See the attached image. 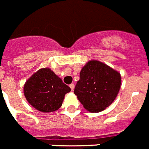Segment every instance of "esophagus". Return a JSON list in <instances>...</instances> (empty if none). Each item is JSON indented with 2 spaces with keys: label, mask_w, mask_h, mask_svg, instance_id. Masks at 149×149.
I'll return each mask as SVG.
<instances>
[{
  "label": "esophagus",
  "mask_w": 149,
  "mask_h": 149,
  "mask_svg": "<svg viewBox=\"0 0 149 149\" xmlns=\"http://www.w3.org/2000/svg\"><path fill=\"white\" fill-rule=\"evenodd\" d=\"M69 86H70V88H71L72 91H73V89H74V87H75L74 84H71V85H69Z\"/></svg>",
  "instance_id": "1"
}]
</instances>
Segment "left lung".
I'll return each instance as SVG.
<instances>
[{"label": "left lung", "mask_w": 149, "mask_h": 149, "mask_svg": "<svg viewBox=\"0 0 149 149\" xmlns=\"http://www.w3.org/2000/svg\"><path fill=\"white\" fill-rule=\"evenodd\" d=\"M121 86V76L107 64L91 60L80 72L74 93L87 111L100 112L111 105Z\"/></svg>", "instance_id": "left-lung-1"}]
</instances>
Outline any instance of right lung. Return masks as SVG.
Masks as SVG:
<instances>
[{
	"label": "right lung",
	"instance_id": "obj_1",
	"mask_svg": "<svg viewBox=\"0 0 149 149\" xmlns=\"http://www.w3.org/2000/svg\"><path fill=\"white\" fill-rule=\"evenodd\" d=\"M70 91L71 89L47 68L36 72L24 85V94L28 102L45 113L57 111L64 95Z\"/></svg>",
	"mask_w": 149,
	"mask_h": 149
}]
</instances>
